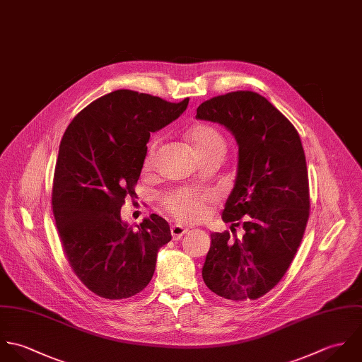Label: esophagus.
<instances>
[{
	"label": "esophagus",
	"instance_id": "34e87169",
	"mask_svg": "<svg viewBox=\"0 0 362 362\" xmlns=\"http://www.w3.org/2000/svg\"><path fill=\"white\" fill-rule=\"evenodd\" d=\"M170 232H172V238H173V240H179V239H180V238L187 232V229H186V228H183V226H180V225H172Z\"/></svg>",
	"mask_w": 362,
	"mask_h": 362
}]
</instances>
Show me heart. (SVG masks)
I'll list each match as a JSON object with an SVG mask.
<instances>
[{
  "instance_id": "obj_1",
  "label": "heart",
  "mask_w": 362,
  "mask_h": 362,
  "mask_svg": "<svg viewBox=\"0 0 362 362\" xmlns=\"http://www.w3.org/2000/svg\"><path fill=\"white\" fill-rule=\"evenodd\" d=\"M190 140L194 146V151L199 158L207 156V155H225L228 143L223 134L210 124H202L197 126L190 133ZM159 148V141L152 140L145 152L144 170H151L156 153ZM213 202V196L206 192H196V190H172L162 196L160 204L163 210L177 219L182 223H194L197 221H202L207 216L209 204Z\"/></svg>"
}]
</instances>
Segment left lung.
<instances>
[{
    "mask_svg": "<svg viewBox=\"0 0 362 362\" xmlns=\"http://www.w3.org/2000/svg\"><path fill=\"white\" fill-rule=\"evenodd\" d=\"M197 119L229 129L239 145L235 186L222 219L242 225V239L211 233L203 267L219 296L255 300L274 288L292 263L309 218V180L299 134L264 96L235 90L197 107Z\"/></svg>",
    "mask_w": 362,
    "mask_h": 362,
    "instance_id": "left-lung-1",
    "label": "left lung"
}]
</instances>
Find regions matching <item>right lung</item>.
I'll return each mask as SVG.
<instances>
[{
	"label": "right lung",
	"instance_id": "right-lung-1",
	"mask_svg": "<svg viewBox=\"0 0 362 362\" xmlns=\"http://www.w3.org/2000/svg\"><path fill=\"white\" fill-rule=\"evenodd\" d=\"M179 103L117 89L83 107L67 127L56 160L52 209L74 274L106 299L130 298L149 284L159 247L172 239L166 219L137 229L120 218L134 196L151 133L177 119Z\"/></svg>",
	"mask_w": 362,
	"mask_h": 362
}]
</instances>
